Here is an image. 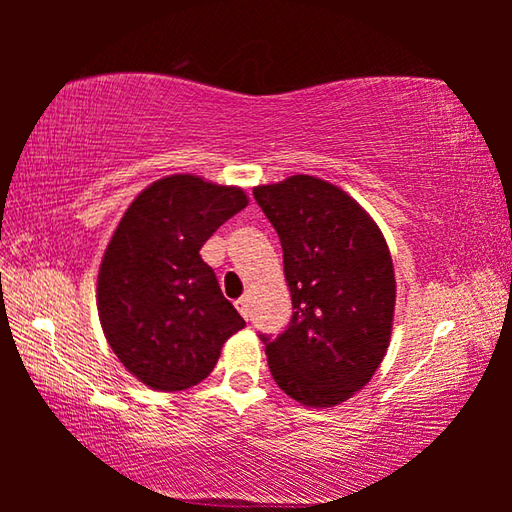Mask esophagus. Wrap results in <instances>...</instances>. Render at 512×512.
Here are the masks:
<instances>
[{"label":"esophagus","mask_w":512,"mask_h":512,"mask_svg":"<svg viewBox=\"0 0 512 512\" xmlns=\"http://www.w3.org/2000/svg\"><path fill=\"white\" fill-rule=\"evenodd\" d=\"M235 308H237L239 314H242V317L248 321V317H250V303H248V299H246V297L237 299V301H235Z\"/></svg>","instance_id":"obj_1"}]
</instances>
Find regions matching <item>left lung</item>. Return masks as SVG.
Here are the masks:
<instances>
[{
	"label": "left lung",
	"instance_id": "1",
	"mask_svg": "<svg viewBox=\"0 0 512 512\" xmlns=\"http://www.w3.org/2000/svg\"><path fill=\"white\" fill-rule=\"evenodd\" d=\"M284 248L286 330L259 334L275 383L308 407H332L369 383L389 347L396 277L385 237L334 184L290 176L255 187Z\"/></svg>",
	"mask_w": 512,
	"mask_h": 512
}]
</instances>
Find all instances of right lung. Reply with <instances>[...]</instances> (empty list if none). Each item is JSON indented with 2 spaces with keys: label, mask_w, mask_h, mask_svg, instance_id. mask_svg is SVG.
<instances>
[{
  "label": "right lung",
  "mask_w": 512,
  "mask_h": 512,
  "mask_svg": "<svg viewBox=\"0 0 512 512\" xmlns=\"http://www.w3.org/2000/svg\"><path fill=\"white\" fill-rule=\"evenodd\" d=\"M248 204L237 187L162 178L129 204L96 288L105 339L129 374L160 391L198 385L246 321L224 299L200 248Z\"/></svg>",
  "instance_id": "right-lung-1"
}]
</instances>
